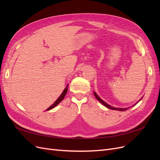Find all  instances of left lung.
Returning a JSON list of instances; mask_svg holds the SVG:
<instances>
[{
    "mask_svg": "<svg viewBox=\"0 0 160 160\" xmlns=\"http://www.w3.org/2000/svg\"><path fill=\"white\" fill-rule=\"evenodd\" d=\"M94 95H95V98H96V99H98L99 102H101V103H102L104 106H105L106 108H109V109H113V110H118V111H125V110H127V109H128L129 108H113V107H112V106H111V105H108V103H106L105 101H103L102 99H101L97 95L95 92H94ZM140 99V100H141ZM138 103H136V104H137ZM136 104H135V105H136Z\"/></svg>",
    "mask_w": 160,
    "mask_h": 160,
    "instance_id": "left-lung-1",
    "label": "left lung"
}]
</instances>
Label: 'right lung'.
<instances>
[{"label": "right lung", "instance_id": "obj_1", "mask_svg": "<svg viewBox=\"0 0 160 160\" xmlns=\"http://www.w3.org/2000/svg\"><path fill=\"white\" fill-rule=\"evenodd\" d=\"M67 90H68V89H67V88H65V89H64V91H62V93H61V95H60V97L59 98L57 99V100L55 101V102L53 103L51 106H50V107L48 108L47 110H50V109H52V108H54L55 106H57L58 104H59L61 101L64 99V98H65V95H66V93H67Z\"/></svg>", "mask_w": 160, "mask_h": 160}]
</instances>
